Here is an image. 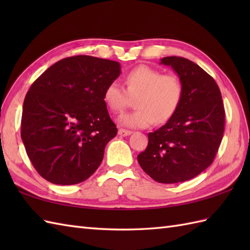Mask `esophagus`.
<instances>
[{"mask_svg":"<svg viewBox=\"0 0 250 250\" xmlns=\"http://www.w3.org/2000/svg\"><path fill=\"white\" fill-rule=\"evenodd\" d=\"M118 134L121 135V136H128V135L132 134V131L125 130V129H119L118 130Z\"/></svg>","mask_w":250,"mask_h":250,"instance_id":"obj_1","label":"esophagus"}]
</instances>
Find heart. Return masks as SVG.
Returning a JSON list of instances; mask_svg holds the SVG:
<instances>
[{"instance_id": "1", "label": "heart", "mask_w": 250, "mask_h": 250, "mask_svg": "<svg viewBox=\"0 0 250 250\" xmlns=\"http://www.w3.org/2000/svg\"><path fill=\"white\" fill-rule=\"evenodd\" d=\"M126 90L119 83L111 82L104 90V101L110 110L120 113L135 98L136 109L119 117L121 125L146 128L167 122L176 113L184 97L182 79L174 74H162L149 65H139L126 73Z\"/></svg>"}]
</instances>
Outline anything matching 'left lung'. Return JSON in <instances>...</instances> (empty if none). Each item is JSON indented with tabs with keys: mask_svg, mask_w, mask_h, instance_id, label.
<instances>
[{
	"mask_svg": "<svg viewBox=\"0 0 250 250\" xmlns=\"http://www.w3.org/2000/svg\"><path fill=\"white\" fill-rule=\"evenodd\" d=\"M161 64L177 73L184 97L172 118L148 134L137 161L158 183H183L213 163L224 136L225 107L215 79L194 62L173 56L162 58Z\"/></svg>",
	"mask_w": 250,
	"mask_h": 250,
	"instance_id": "obj_1",
	"label": "left lung"
}]
</instances>
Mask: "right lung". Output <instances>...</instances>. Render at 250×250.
Returning <instances> with one entry per match:
<instances>
[{"instance_id":"1","label":"right lung","mask_w":250,"mask_h":250,"mask_svg":"<svg viewBox=\"0 0 250 250\" xmlns=\"http://www.w3.org/2000/svg\"><path fill=\"white\" fill-rule=\"evenodd\" d=\"M120 75L116 61L62 59L32 83L23 102L21 139L31 163L56 185H75L97 171L116 136L104 90Z\"/></svg>"}]
</instances>
